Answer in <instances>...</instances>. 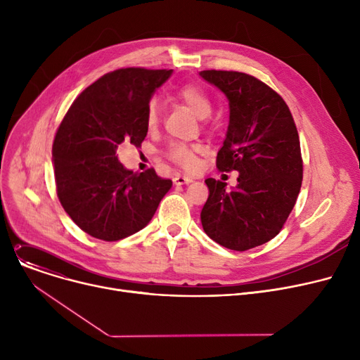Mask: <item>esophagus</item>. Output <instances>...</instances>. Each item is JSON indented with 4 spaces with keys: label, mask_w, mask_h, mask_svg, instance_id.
<instances>
[{
    "label": "esophagus",
    "mask_w": 360,
    "mask_h": 360,
    "mask_svg": "<svg viewBox=\"0 0 360 360\" xmlns=\"http://www.w3.org/2000/svg\"><path fill=\"white\" fill-rule=\"evenodd\" d=\"M190 182H193V178H190V176H184V175H175L174 176V184L175 185H184V184H190Z\"/></svg>",
    "instance_id": "esophagus-1"
}]
</instances>
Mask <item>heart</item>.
<instances>
[{"mask_svg": "<svg viewBox=\"0 0 360 360\" xmlns=\"http://www.w3.org/2000/svg\"><path fill=\"white\" fill-rule=\"evenodd\" d=\"M178 98L186 105L190 106L191 110L200 118L209 117L213 109V103L209 94L205 93L201 87L195 84H185L178 90ZM160 117V105L156 99L150 101L146 113V122L148 128H155L159 122ZM197 153L198 147L185 144V143H174L167 150V156L170 160H174L179 166L186 170H193L197 167Z\"/></svg>", "mask_w": 360, "mask_h": 360, "instance_id": "heart-1", "label": "heart"}]
</instances>
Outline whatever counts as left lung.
<instances>
[{
	"label": "left lung",
	"mask_w": 360,
	"mask_h": 360,
	"mask_svg": "<svg viewBox=\"0 0 360 360\" xmlns=\"http://www.w3.org/2000/svg\"><path fill=\"white\" fill-rule=\"evenodd\" d=\"M201 77L229 101V127L216 166L238 170V185L213 178L201 210L204 232L221 247L247 251L281 231L297 200L304 163L289 106L266 83L238 71L204 70Z\"/></svg>",
	"instance_id": "left-lung-1"
}]
</instances>
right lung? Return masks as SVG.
Wrapping results in <instances>:
<instances>
[{"label":"right lung","mask_w":360,"mask_h":360,"mask_svg":"<svg viewBox=\"0 0 360 360\" xmlns=\"http://www.w3.org/2000/svg\"><path fill=\"white\" fill-rule=\"evenodd\" d=\"M172 70L121 68L84 89L61 121L52 144L56 195L90 236L115 242L141 231L172 181L155 169L134 174L118 160L122 141L141 147L151 94Z\"/></svg>","instance_id":"obj_1"}]
</instances>
